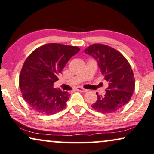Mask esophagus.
<instances>
[{
  "label": "esophagus",
  "instance_id": "esophagus-1",
  "mask_svg": "<svg viewBox=\"0 0 154 154\" xmlns=\"http://www.w3.org/2000/svg\"><path fill=\"white\" fill-rule=\"evenodd\" d=\"M75 90L82 91V92H86V91H87V89H84V88H82V87H76Z\"/></svg>",
  "mask_w": 154,
  "mask_h": 154
}]
</instances>
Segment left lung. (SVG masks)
Segmentation results:
<instances>
[{
  "instance_id": "8db88e82",
  "label": "left lung",
  "mask_w": 154,
  "mask_h": 154,
  "mask_svg": "<svg viewBox=\"0 0 154 154\" xmlns=\"http://www.w3.org/2000/svg\"><path fill=\"white\" fill-rule=\"evenodd\" d=\"M85 52L97 62L98 67L108 82L104 96L97 94L91 107L102 114L114 113L131 100L135 88V80L131 66L119 52L102 44L90 45Z\"/></svg>"
}]
</instances>
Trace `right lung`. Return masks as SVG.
<instances>
[{
	"label": "right lung",
	"instance_id": "obj_1",
	"mask_svg": "<svg viewBox=\"0 0 154 154\" xmlns=\"http://www.w3.org/2000/svg\"><path fill=\"white\" fill-rule=\"evenodd\" d=\"M79 51L75 46L44 45L25 60L19 77L23 98L36 112L51 115L65 108L69 95L53 87L69 60Z\"/></svg>",
	"mask_w": 154,
	"mask_h": 154
}]
</instances>
